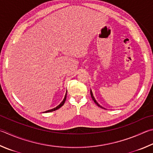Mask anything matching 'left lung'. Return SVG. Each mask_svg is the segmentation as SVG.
<instances>
[{
    "instance_id": "8db88e82",
    "label": "left lung",
    "mask_w": 153,
    "mask_h": 153,
    "mask_svg": "<svg viewBox=\"0 0 153 153\" xmlns=\"http://www.w3.org/2000/svg\"><path fill=\"white\" fill-rule=\"evenodd\" d=\"M90 94H91V98H92V100H94V102H95V103L97 104V105H98V106H99V107H100V108H104V109H105V108H104V107H102V105H100L98 102H97V101L96 100H95V98H94V95H93V93H92V91H91V90H90Z\"/></svg>"
}]
</instances>
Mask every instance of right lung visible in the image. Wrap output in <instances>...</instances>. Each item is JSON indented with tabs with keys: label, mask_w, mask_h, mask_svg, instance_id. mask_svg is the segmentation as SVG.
Instances as JSON below:
<instances>
[{
	"label": "right lung",
	"mask_w": 153,
	"mask_h": 153,
	"mask_svg": "<svg viewBox=\"0 0 153 153\" xmlns=\"http://www.w3.org/2000/svg\"><path fill=\"white\" fill-rule=\"evenodd\" d=\"M67 92L68 91H66V93H65V97H64V98H63V101L61 102V103L57 105V106H56L55 108H53V109H51V110H47V111H45V112H44V113H47V112H53V111H55V110H57V109H59V108H61L62 106V105L64 104V103H65V100H66V97H67Z\"/></svg>",
	"instance_id": "obj_1"
}]
</instances>
